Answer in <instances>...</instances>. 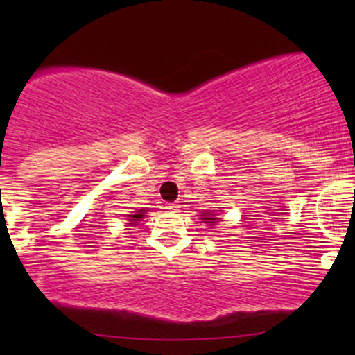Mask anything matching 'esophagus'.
<instances>
[{
	"label": "esophagus",
	"instance_id": "obj_1",
	"mask_svg": "<svg viewBox=\"0 0 355 355\" xmlns=\"http://www.w3.org/2000/svg\"><path fill=\"white\" fill-rule=\"evenodd\" d=\"M165 209L170 210V211H177L178 209H180V205H178V203H166Z\"/></svg>",
	"mask_w": 355,
	"mask_h": 355
}]
</instances>
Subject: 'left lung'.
Returning a JSON list of instances; mask_svg holds the SVG:
<instances>
[{
  "instance_id": "8db88e82",
  "label": "left lung",
  "mask_w": 355,
  "mask_h": 355,
  "mask_svg": "<svg viewBox=\"0 0 355 355\" xmlns=\"http://www.w3.org/2000/svg\"><path fill=\"white\" fill-rule=\"evenodd\" d=\"M202 220L205 223H215V222H218L217 218H214V214H211V211H205V214L202 215Z\"/></svg>"
}]
</instances>
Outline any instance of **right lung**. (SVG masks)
<instances>
[{"instance_id":"1","label":"right lung","mask_w":355,"mask_h":355,"mask_svg":"<svg viewBox=\"0 0 355 355\" xmlns=\"http://www.w3.org/2000/svg\"><path fill=\"white\" fill-rule=\"evenodd\" d=\"M144 214H145V210H140V211H138V214H135V215H128V217H130V222H132V223H137V220L144 218Z\"/></svg>"}]
</instances>
